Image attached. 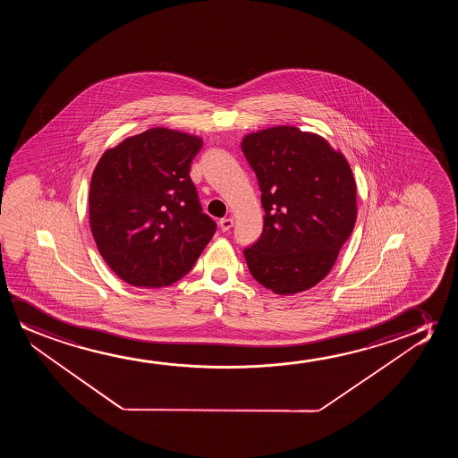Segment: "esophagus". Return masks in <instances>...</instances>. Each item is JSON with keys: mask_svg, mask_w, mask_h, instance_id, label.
<instances>
[{"mask_svg": "<svg viewBox=\"0 0 458 458\" xmlns=\"http://www.w3.org/2000/svg\"><path fill=\"white\" fill-rule=\"evenodd\" d=\"M219 226L222 232H228V230H230V228H232L233 226V219H230V217H225V219H220Z\"/></svg>", "mask_w": 458, "mask_h": 458, "instance_id": "34e87169", "label": "esophagus"}]
</instances>
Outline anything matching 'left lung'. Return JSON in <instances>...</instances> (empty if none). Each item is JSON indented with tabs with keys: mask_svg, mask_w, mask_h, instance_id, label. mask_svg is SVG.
Wrapping results in <instances>:
<instances>
[{
	"mask_svg": "<svg viewBox=\"0 0 458 458\" xmlns=\"http://www.w3.org/2000/svg\"><path fill=\"white\" fill-rule=\"evenodd\" d=\"M264 208L261 238L244 250L251 276L280 295L326 278L357 220V184L344 155L297 126L242 139Z\"/></svg>",
	"mask_w": 458,
	"mask_h": 458,
	"instance_id": "left-lung-1",
	"label": "left lung"
}]
</instances>
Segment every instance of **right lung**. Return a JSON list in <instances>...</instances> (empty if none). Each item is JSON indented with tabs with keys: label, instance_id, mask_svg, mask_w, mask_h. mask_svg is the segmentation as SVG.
Returning <instances> with one entry per match:
<instances>
[{
	"label": "right lung",
	"instance_id": "1",
	"mask_svg": "<svg viewBox=\"0 0 458 458\" xmlns=\"http://www.w3.org/2000/svg\"><path fill=\"white\" fill-rule=\"evenodd\" d=\"M203 140L151 128L103 153L89 191L95 244L123 282L161 288L192 269L216 233L201 213L191 163Z\"/></svg>",
	"mask_w": 458,
	"mask_h": 458
}]
</instances>
